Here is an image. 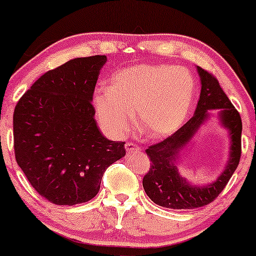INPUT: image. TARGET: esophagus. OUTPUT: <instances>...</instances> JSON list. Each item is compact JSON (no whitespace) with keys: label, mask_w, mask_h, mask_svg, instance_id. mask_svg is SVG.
<instances>
[{"label":"esophagus","mask_w":256,"mask_h":256,"mask_svg":"<svg viewBox=\"0 0 256 256\" xmlns=\"http://www.w3.org/2000/svg\"><path fill=\"white\" fill-rule=\"evenodd\" d=\"M124 148L126 150H127L128 152H140L141 150V148L138 144H135L134 142H127L124 144Z\"/></svg>","instance_id":"esophagus-1"}]
</instances>
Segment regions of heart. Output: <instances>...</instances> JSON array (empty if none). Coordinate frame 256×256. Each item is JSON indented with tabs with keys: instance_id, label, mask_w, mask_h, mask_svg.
Instances as JSON below:
<instances>
[{
	"instance_id": "heart-1",
	"label": "heart",
	"mask_w": 256,
	"mask_h": 256,
	"mask_svg": "<svg viewBox=\"0 0 256 256\" xmlns=\"http://www.w3.org/2000/svg\"><path fill=\"white\" fill-rule=\"evenodd\" d=\"M194 93L191 73L183 68L141 64L126 68L100 87L93 102L101 124L114 134L130 130L138 114L140 132L157 140L183 124Z\"/></svg>"
}]
</instances>
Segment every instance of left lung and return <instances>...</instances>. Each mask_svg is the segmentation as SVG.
I'll list each match as a JSON object with an SVG mask.
<instances>
[{"label": "left lung", "instance_id": "left-lung-1", "mask_svg": "<svg viewBox=\"0 0 256 256\" xmlns=\"http://www.w3.org/2000/svg\"><path fill=\"white\" fill-rule=\"evenodd\" d=\"M202 90L194 115L169 138L146 149L150 169L143 177V188L148 197L160 206L174 210L202 208L212 202L228 183L239 166L241 157L242 122L239 112L224 92L213 73L198 66ZM208 109H220V120L230 129L232 146L226 169L214 184L204 188L192 187L178 174L174 162L179 152L190 140L196 129L208 116Z\"/></svg>", "mask_w": 256, "mask_h": 256}]
</instances>
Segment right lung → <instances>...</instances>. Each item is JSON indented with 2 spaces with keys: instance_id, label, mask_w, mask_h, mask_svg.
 Returning <instances> with one entry per match:
<instances>
[{
  "instance_id": "right-lung-1",
  "label": "right lung",
  "mask_w": 256,
  "mask_h": 256,
  "mask_svg": "<svg viewBox=\"0 0 256 256\" xmlns=\"http://www.w3.org/2000/svg\"><path fill=\"white\" fill-rule=\"evenodd\" d=\"M106 56L76 58L44 73L14 112L16 162L38 194L56 205L90 200L124 142L101 134L92 104Z\"/></svg>"
}]
</instances>
